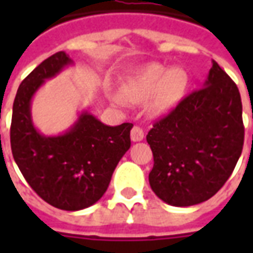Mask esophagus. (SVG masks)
<instances>
[{"label": "esophagus", "instance_id": "esophagus-1", "mask_svg": "<svg viewBox=\"0 0 253 253\" xmlns=\"http://www.w3.org/2000/svg\"><path fill=\"white\" fill-rule=\"evenodd\" d=\"M130 135H131V141H134V142L142 141L143 137H145V134H143V130L139 126L132 127L131 132H130Z\"/></svg>", "mask_w": 253, "mask_h": 253}]
</instances>
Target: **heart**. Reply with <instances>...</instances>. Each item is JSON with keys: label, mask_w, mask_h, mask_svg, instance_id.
I'll return each mask as SVG.
<instances>
[{"label": "heart", "mask_w": 253, "mask_h": 253, "mask_svg": "<svg viewBox=\"0 0 253 253\" xmlns=\"http://www.w3.org/2000/svg\"><path fill=\"white\" fill-rule=\"evenodd\" d=\"M187 86V74L181 69L168 70L161 65L150 63L141 67L135 74L122 84L121 93L110 99L116 105L149 101L150 111L159 115L168 111L180 99Z\"/></svg>", "instance_id": "1"}]
</instances>
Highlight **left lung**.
Instances as JSON below:
<instances>
[{"mask_svg": "<svg viewBox=\"0 0 253 253\" xmlns=\"http://www.w3.org/2000/svg\"><path fill=\"white\" fill-rule=\"evenodd\" d=\"M146 141L154 160L149 183L161 201L186 207L210 199L230 177L243 152L237 85L212 61L203 88L154 122Z\"/></svg>", "mask_w": 253, "mask_h": 253, "instance_id": "obj_1", "label": "left lung"}]
</instances>
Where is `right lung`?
<instances>
[{"mask_svg":"<svg viewBox=\"0 0 253 253\" xmlns=\"http://www.w3.org/2000/svg\"><path fill=\"white\" fill-rule=\"evenodd\" d=\"M70 63L66 52H55L20 84L13 103L10 148L24 179L43 201L76 211L104 195L116 165L130 149L132 123L107 126L83 112L62 135L44 137L38 131L31 118L32 96Z\"/></svg>","mask_w":253,"mask_h":253,"instance_id":"add662e5","label":"right lung"}]
</instances>
